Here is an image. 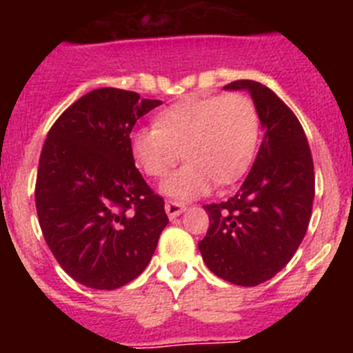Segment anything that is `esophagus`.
Masks as SVG:
<instances>
[{
  "label": "esophagus",
  "instance_id": "esophagus-1",
  "mask_svg": "<svg viewBox=\"0 0 353 353\" xmlns=\"http://www.w3.org/2000/svg\"><path fill=\"white\" fill-rule=\"evenodd\" d=\"M166 214L170 219H174V217H179L182 212H185V207L182 203H176V201H166Z\"/></svg>",
  "mask_w": 353,
  "mask_h": 353
}]
</instances>
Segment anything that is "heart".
<instances>
[{"mask_svg":"<svg viewBox=\"0 0 353 353\" xmlns=\"http://www.w3.org/2000/svg\"><path fill=\"white\" fill-rule=\"evenodd\" d=\"M260 138L256 108L239 93L187 99L164 109L155 127L130 134V152L152 179L166 176L180 155L185 166L162 182V194L191 201L215 182L232 185L248 171Z\"/></svg>","mask_w":353,"mask_h":353,"instance_id":"b5f03b06","label":"heart"}]
</instances>
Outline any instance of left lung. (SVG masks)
Returning <instances> with one entry per match:
<instances>
[{"instance_id": "obj_1", "label": "left lung", "mask_w": 353, "mask_h": 353, "mask_svg": "<svg viewBox=\"0 0 353 353\" xmlns=\"http://www.w3.org/2000/svg\"><path fill=\"white\" fill-rule=\"evenodd\" d=\"M224 90L249 92L265 136L236 194L203 207L210 226L198 248L217 277L256 286L285 269L304 239L314 199L313 157L297 117L272 90L249 79Z\"/></svg>"}]
</instances>
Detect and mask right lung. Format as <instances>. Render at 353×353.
Instances as JSON below:
<instances>
[{
	"label": "right lung",
	"mask_w": 353,
	"mask_h": 353,
	"mask_svg": "<svg viewBox=\"0 0 353 353\" xmlns=\"http://www.w3.org/2000/svg\"><path fill=\"white\" fill-rule=\"evenodd\" d=\"M99 88L56 120L43 143L35 203L49 249L81 285L114 290L146 269L166 228L164 199L134 164L130 132L161 105Z\"/></svg>",
	"instance_id": "right-lung-1"
}]
</instances>
